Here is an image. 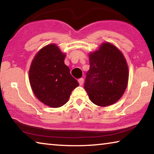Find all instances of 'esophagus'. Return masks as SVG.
Here are the masks:
<instances>
[{
	"label": "esophagus",
	"mask_w": 154,
	"mask_h": 154,
	"mask_svg": "<svg viewBox=\"0 0 154 154\" xmlns=\"http://www.w3.org/2000/svg\"><path fill=\"white\" fill-rule=\"evenodd\" d=\"M83 82H84V80H83V78H80V79H78V82H79L80 85H82L83 84Z\"/></svg>",
	"instance_id": "esophagus-1"
}]
</instances>
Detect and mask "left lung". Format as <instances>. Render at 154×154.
I'll return each instance as SVG.
<instances>
[{
    "label": "left lung",
    "mask_w": 154,
    "mask_h": 154,
    "mask_svg": "<svg viewBox=\"0 0 154 154\" xmlns=\"http://www.w3.org/2000/svg\"><path fill=\"white\" fill-rule=\"evenodd\" d=\"M89 62L84 88L90 100L100 106L117 102L128 80V69L123 54L113 45L105 43L90 54Z\"/></svg>",
    "instance_id": "obj_1"
}]
</instances>
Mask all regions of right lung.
Here are the masks:
<instances>
[{
  "label": "right lung",
  "mask_w": 154,
  "mask_h": 154,
  "mask_svg": "<svg viewBox=\"0 0 154 154\" xmlns=\"http://www.w3.org/2000/svg\"><path fill=\"white\" fill-rule=\"evenodd\" d=\"M65 55L54 44L44 47L33 59L29 71L30 83L41 102L51 107L64 105L79 86L64 64Z\"/></svg>",
  "instance_id": "obj_1"
}]
</instances>
